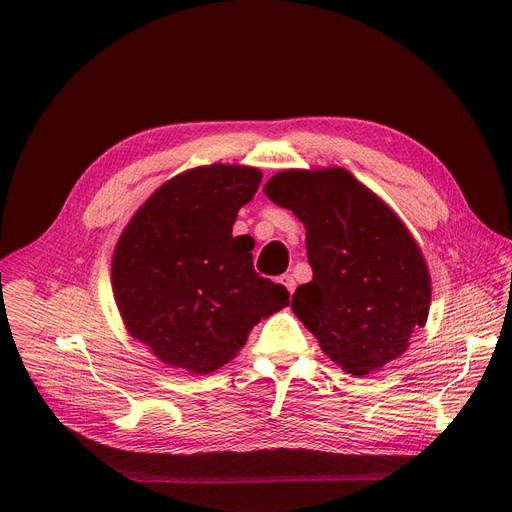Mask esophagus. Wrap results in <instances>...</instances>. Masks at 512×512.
I'll return each instance as SVG.
<instances>
[{
  "label": "esophagus",
  "instance_id": "1",
  "mask_svg": "<svg viewBox=\"0 0 512 512\" xmlns=\"http://www.w3.org/2000/svg\"><path fill=\"white\" fill-rule=\"evenodd\" d=\"M279 283H283V285L287 287L289 294H294V291H296V279H294V275H289V273L281 275V277H279Z\"/></svg>",
  "mask_w": 512,
  "mask_h": 512
}]
</instances>
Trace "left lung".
Here are the masks:
<instances>
[{"label":"left lung","instance_id":"8db88e82","mask_svg":"<svg viewBox=\"0 0 512 512\" xmlns=\"http://www.w3.org/2000/svg\"><path fill=\"white\" fill-rule=\"evenodd\" d=\"M263 192L306 227L312 281L291 310L342 371H381L425 326L431 277L391 206L344 168L281 170Z\"/></svg>","mask_w":512,"mask_h":512}]
</instances>
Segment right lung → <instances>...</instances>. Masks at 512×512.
Listing matches in <instances>:
<instances>
[{
  "instance_id": "add662e5",
  "label": "right lung",
  "mask_w": 512,
  "mask_h": 512,
  "mask_svg": "<svg viewBox=\"0 0 512 512\" xmlns=\"http://www.w3.org/2000/svg\"><path fill=\"white\" fill-rule=\"evenodd\" d=\"M261 178L235 164L186 170L137 208L115 245L111 285L125 330L168 367L214 373L261 318L289 304L281 283L255 273L251 237H233Z\"/></svg>"
}]
</instances>
